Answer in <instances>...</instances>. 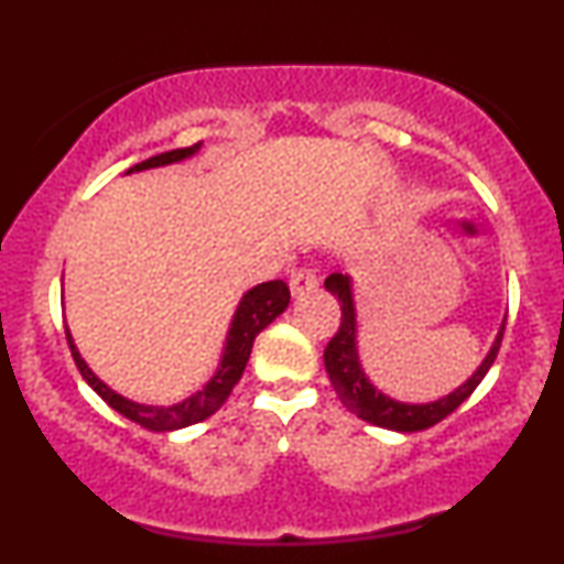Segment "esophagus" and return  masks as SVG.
Instances as JSON below:
<instances>
[{"mask_svg": "<svg viewBox=\"0 0 564 564\" xmlns=\"http://www.w3.org/2000/svg\"><path fill=\"white\" fill-rule=\"evenodd\" d=\"M289 286H291V294L302 296V294H307V291L318 289V275H315L313 270H307V268L294 270V273H291Z\"/></svg>", "mask_w": 564, "mask_h": 564, "instance_id": "obj_1", "label": "esophagus"}]
</instances>
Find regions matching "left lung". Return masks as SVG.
<instances>
[{"label":"left lung","mask_w":564,"mask_h":564,"mask_svg":"<svg viewBox=\"0 0 564 564\" xmlns=\"http://www.w3.org/2000/svg\"><path fill=\"white\" fill-rule=\"evenodd\" d=\"M326 291H332L341 307V323L339 332L334 334V339L328 341L326 352H323V364H326L328 379H332L336 394L345 403L349 411L358 413L360 419L368 424L384 426V430L394 432H422L443 422L448 413L456 411L471 392L477 390L488 368L494 366L498 347L503 339V323L498 328V336L490 347V352L485 355L471 377L464 381L462 387L445 394V398L435 400V403H400V400L390 398L368 381L358 358V318H355V296H352V278L332 273L326 278Z\"/></svg>","instance_id":"left-lung-1"}]
</instances>
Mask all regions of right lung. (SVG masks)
I'll use <instances>...</instances> for the list:
<instances>
[{"label": "right lung", "instance_id": "obj_1", "mask_svg": "<svg viewBox=\"0 0 564 564\" xmlns=\"http://www.w3.org/2000/svg\"><path fill=\"white\" fill-rule=\"evenodd\" d=\"M198 148L200 142H196V145L191 148H177V151L159 153V156H151L140 161V164H134L132 170H127V174L191 159L193 153H198ZM289 300H291V291L283 281H268L246 291L241 302H238L236 315H232L228 339H225V352H223V360H219L217 373L206 381L204 390H198L196 394H191V398H185L183 403H174V405H142V403H134V400H127L124 394L113 392L106 381L95 377L93 368L84 364L79 349H76L74 339H70L68 328H66V339L84 381H87V384L93 387V390L113 408V411H119L121 416L129 419V422L145 426V430L151 432H172V430H183V426L204 422V419H209L212 413L228 400L232 387H236L238 379H241L246 364H249L251 345H254L257 334H260L262 328H268L270 323H273L278 315L289 307Z\"/></svg>", "mask_w": 564, "mask_h": 564}]
</instances>
